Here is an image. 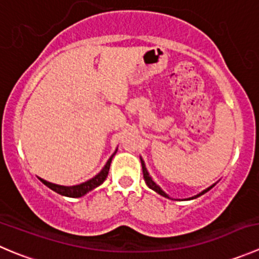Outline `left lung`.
<instances>
[{
  "mask_svg": "<svg viewBox=\"0 0 259 259\" xmlns=\"http://www.w3.org/2000/svg\"><path fill=\"white\" fill-rule=\"evenodd\" d=\"M140 160H142V168H143V176H144V181H145V183H147V186L149 188H152L153 191H155V192L157 193H159V195H162L163 197H167V199H169V196H168L167 193L164 192V191L162 190V188L159 187V186L157 185V183L154 182V181H153V178L150 177L149 176V173H148V170H147V168H145V164H144V160L142 159V158H140ZM214 187V185L212 186H210V187H207L206 190H204L202 191V192H200L199 195H196V196H192V197H190V199L188 200H192V199H196V197H199V196H201V195H204L205 192H207V191L209 190H211V188Z\"/></svg>",
  "mask_w": 259,
  "mask_h": 259,
  "instance_id": "1",
  "label": "left lung"
}]
</instances>
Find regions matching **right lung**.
Segmentation results:
<instances>
[{
    "instance_id": "add662e5",
    "label": "right lung",
    "mask_w": 259,
    "mask_h": 259,
    "mask_svg": "<svg viewBox=\"0 0 259 259\" xmlns=\"http://www.w3.org/2000/svg\"><path fill=\"white\" fill-rule=\"evenodd\" d=\"M116 150H115L114 154H112L111 157L109 158V160H107L106 164H105V167L101 169V172L97 173V175L95 176L94 178H91V180H89V181H86V182L81 183V185L60 186V185H55V183H52V182H48V181L42 180V178H39V180L41 181V182L44 183L45 186H48L50 190L55 191V192L59 193V195H62V196L81 197V196H83V195H86L87 192H90V191L94 190V188L99 187V186L101 185V183L104 182L105 180H106L107 175H109V169H110V164H111L112 157L116 154Z\"/></svg>"
}]
</instances>
